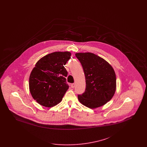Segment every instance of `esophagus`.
Segmentation results:
<instances>
[{
	"label": "esophagus",
	"mask_w": 147,
	"mask_h": 147,
	"mask_svg": "<svg viewBox=\"0 0 147 147\" xmlns=\"http://www.w3.org/2000/svg\"><path fill=\"white\" fill-rule=\"evenodd\" d=\"M70 86H71V88H74L75 87V86H76V84H74V83L71 84Z\"/></svg>",
	"instance_id": "obj_1"
}]
</instances>
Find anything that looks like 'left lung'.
<instances>
[{
  "label": "left lung",
  "instance_id": "left-lung-1",
  "mask_svg": "<svg viewBox=\"0 0 147 147\" xmlns=\"http://www.w3.org/2000/svg\"><path fill=\"white\" fill-rule=\"evenodd\" d=\"M84 70L86 89L78 98L84 106L95 109L109 101L115 94L116 78L112 66L101 57L94 53H77Z\"/></svg>",
  "mask_w": 147,
  "mask_h": 147
}]
</instances>
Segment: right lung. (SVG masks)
Returning <instances> with one entry per match:
<instances>
[{
    "instance_id": "1",
    "label": "right lung",
    "mask_w": 147,
    "mask_h": 147,
    "mask_svg": "<svg viewBox=\"0 0 147 147\" xmlns=\"http://www.w3.org/2000/svg\"><path fill=\"white\" fill-rule=\"evenodd\" d=\"M70 56L69 52H56L43 57L36 64L29 78V88L39 104L51 107L62 100L69 88L64 65Z\"/></svg>"
}]
</instances>
